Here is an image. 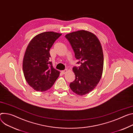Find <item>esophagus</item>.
Wrapping results in <instances>:
<instances>
[{"label": "esophagus", "instance_id": "obj_1", "mask_svg": "<svg viewBox=\"0 0 133 133\" xmlns=\"http://www.w3.org/2000/svg\"><path fill=\"white\" fill-rule=\"evenodd\" d=\"M67 71V70L66 69H65V70H62V73L63 74H65V73H66V72Z\"/></svg>", "mask_w": 133, "mask_h": 133}]
</instances>
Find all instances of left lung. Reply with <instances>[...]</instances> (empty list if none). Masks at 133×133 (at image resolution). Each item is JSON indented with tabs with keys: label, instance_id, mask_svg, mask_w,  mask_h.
<instances>
[{
	"label": "left lung",
	"instance_id": "1",
	"mask_svg": "<svg viewBox=\"0 0 133 133\" xmlns=\"http://www.w3.org/2000/svg\"><path fill=\"white\" fill-rule=\"evenodd\" d=\"M65 38L78 60L77 64H81L73 68L75 79L69 87L76 94L85 95L96 87L102 76L103 54L101 43L94 34L85 30L67 34Z\"/></svg>",
	"mask_w": 133,
	"mask_h": 133
}]
</instances>
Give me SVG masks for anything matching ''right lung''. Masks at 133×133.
Wrapping results in <instances>:
<instances>
[{"label":"right lung","mask_w":133,"mask_h":133,"mask_svg":"<svg viewBox=\"0 0 133 133\" xmlns=\"http://www.w3.org/2000/svg\"><path fill=\"white\" fill-rule=\"evenodd\" d=\"M62 34L45 32L36 35L26 50L23 62L25 78L34 90L43 92L52 87L59 75L52 66L50 49Z\"/></svg>","instance_id":"1"}]
</instances>
